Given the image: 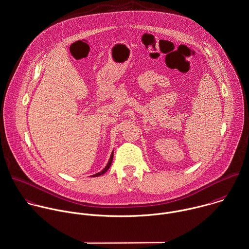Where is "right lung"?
<instances>
[{
    "label": "right lung",
    "instance_id": "obj_1",
    "mask_svg": "<svg viewBox=\"0 0 249 249\" xmlns=\"http://www.w3.org/2000/svg\"><path fill=\"white\" fill-rule=\"evenodd\" d=\"M113 156H114V152L111 154V157H110V160H109V161H108V163H107V165L105 166V168L101 171V172H99V173H96V174H94V175H92V177H98V176H101V175H103L109 168H110V166L112 164V160H113Z\"/></svg>",
    "mask_w": 249,
    "mask_h": 249
}]
</instances>
